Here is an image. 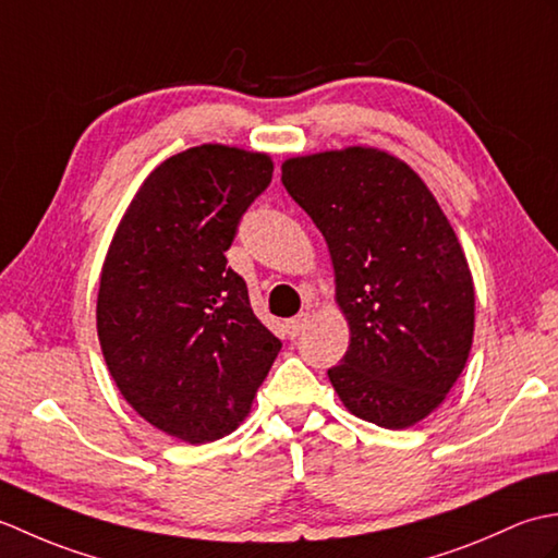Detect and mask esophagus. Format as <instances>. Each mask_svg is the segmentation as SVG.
Here are the masks:
<instances>
[{"mask_svg": "<svg viewBox=\"0 0 558 558\" xmlns=\"http://www.w3.org/2000/svg\"><path fill=\"white\" fill-rule=\"evenodd\" d=\"M306 326H310V312H302V314H298V316L290 318V322H288V333L292 338H298Z\"/></svg>", "mask_w": 558, "mask_h": 558, "instance_id": "obj_1", "label": "esophagus"}]
</instances>
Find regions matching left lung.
Instances as JSON below:
<instances>
[{
    "label": "left lung",
    "instance_id": "8db88e82",
    "mask_svg": "<svg viewBox=\"0 0 558 558\" xmlns=\"http://www.w3.org/2000/svg\"><path fill=\"white\" fill-rule=\"evenodd\" d=\"M282 184L326 236L350 348L328 378L345 408L405 429L465 369L475 288L458 236L405 162L374 148L292 158Z\"/></svg>",
    "mask_w": 558,
    "mask_h": 558
}]
</instances>
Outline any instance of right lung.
<instances>
[{
  "mask_svg": "<svg viewBox=\"0 0 558 558\" xmlns=\"http://www.w3.org/2000/svg\"><path fill=\"white\" fill-rule=\"evenodd\" d=\"M270 177L264 153H177L141 184L100 272L98 338L117 388L189 444L230 434L280 352L225 258Z\"/></svg>",
  "mask_w": 558,
  "mask_h": 558,
  "instance_id": "1",
  "label": "right lung"
}]
</instances>
